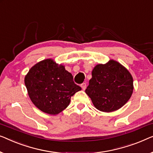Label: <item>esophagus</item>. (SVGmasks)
I'll list each match as a JSON object with an SVG mask.
<instances>
[{
	"label": "esophagus",
	"instance_id": "esophagus-1",
	"mask_svg": "<svg viewBox=\"0 0 153 153\" xmlns=\"http://www.w3.org/2000/svg\"><path fill=\"white\" fill-rule=\"evenodd\" d=\"M81 87L82 88V89H83V90H85V88H86V83H81Z\"/></svg>",
	"mask_w": 153,
	"mask_h": 153
}]
</instances>
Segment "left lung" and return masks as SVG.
<instances>
[{
  "label": "left lung",
  "instance_id": "left-lung-1",
  "mask_svg": "<svg viewBox=\"0 0 153 153\" xmlns=\"http://www.w3.org/2000/svg\"><path fill=\"white\" fill-rule=\"evenodd\" d=\"M133 91V79L127 69L111 60L99 64L92 72L85 92L97 109L109 112L117 110L129 100Z\"/></svg>",
  "mask_w": 153,
  "mask_h": 153
}]
</instances>
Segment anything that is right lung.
<instances>
[{
  "mask_svg": "<svg viewBox=\"0 0 153 153\" xmlns=\"http://www.w3.org/2000/svg\"><path fill=\"white\" fill-rule=\"evenodd\" d=\"M25 84L32 103L45 113L57 114L69 105L70 99L81 90L63 65L46 59L30 70Z\"/></svg>",
  "mask_w": 153,
  "mask_h": 153,
  "instance_id": "obj_1",
  "label": "right lung"
}]
</instances>
